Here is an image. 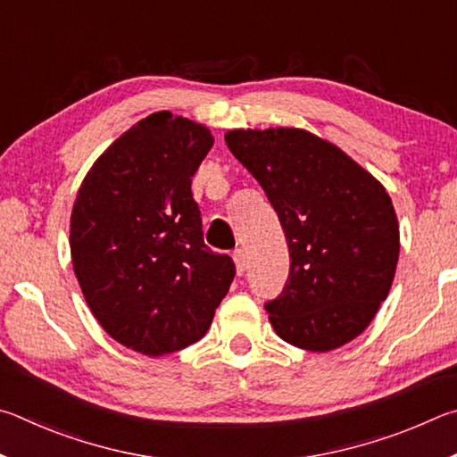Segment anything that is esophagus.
Masks as SVG:
<instances>
[{"instance_id": "esophagus-1", "label": "esophagus", "mask_w": 457, "mask_h": 457, "mask_svg": "<svg viewBox=\"0 0 457 457\" xmlns=\"http://www.w3.org/2000/svg\"><path fill=\"white\" fill-rule=\"evenodd\" d=\"M233 259H235V265H237V273L238 275H245V270H246V253L243 249H237L233 253Z\"/></svg>"}]
</instances>
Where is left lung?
I'll return each mask as SVG.
<instances>
[{"label": "left lung", "instance_id": "left-lung-1", "mask_svg": "<svg viewBox=\"0 0 457 457\" xmlns=\"http://www.w3.org/2000/svg\"><path fill=\"white\" fill-rule=\"evenodd\" d=\"M228 150L265 190L289 245V277L265 303L283 341L331 351L363 333L399 257L386 188L345 152L297 128L233 130Z\"/></svg>", "mask_w": 457, "mask_h": 457}]
</instances>
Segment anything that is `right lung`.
<instances>
[{"label": "right lung", "instance_id": "1", "mask_svg": "<svg viewBox=\"0 0 457 457\" xmlns=\"http://www.w3.org/2000/svg\"><path fill=\"white\" fill-rule=\"evenodd\" d=\"M212 136L156 112L96 160L70 224L71 262L110 337L158 357L196 343L235 278L228 254L204 245L192 198Z\"/></svg>", "mask_w": 457, "mask_h": 457}]
</instances>
